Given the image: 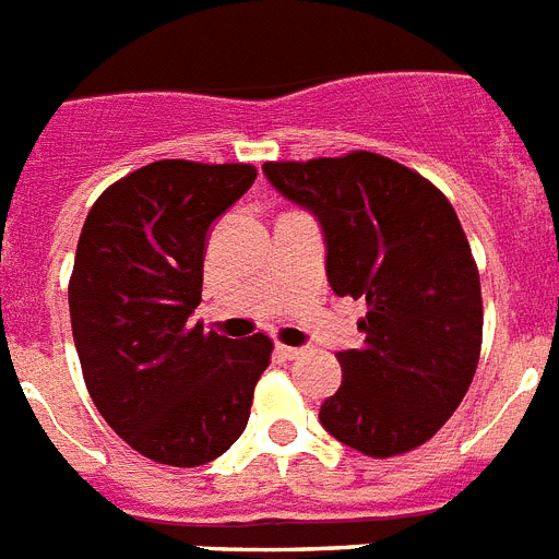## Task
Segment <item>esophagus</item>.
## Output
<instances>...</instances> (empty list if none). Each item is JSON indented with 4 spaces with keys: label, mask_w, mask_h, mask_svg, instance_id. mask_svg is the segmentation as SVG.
<instances>
[{
    "label": "esophagus",
    "mask_w": 559,
    "mask_h": 559,
    "mask_svg": "<svg viewBox=\"0 0 559 559\" xmlns=\"http://www.w3.org/2000/svg\"><path fill=\"white\" fill-rule=\"evenodd\" d=\"M276 353H280V356H283V359H297V356H299V353H302V350H299V347H290V345H276Z\"/></svg>",
    "instance_id": "34e87169"
}]
</instances>
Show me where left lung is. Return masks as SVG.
Here are the masks:
<instances>
[{"instance_id":"1","label":"left lung","mask_w":559,"mask_h":559,"mask_svg":"<svg viewBox=\"0 0 559 559\" xmlns=\"http://www.w3.org/2000/svg\"><path fill=\"white\" fill-rule=\"evenodd\" d=\"M262 171L325 228L333 294L367 302L365 342L336 353L342 388L319 421L367 457L416 450L464 402L484 342L478 265L455 209L416 169L365 150Z\"/></svg>"}]
</instances>
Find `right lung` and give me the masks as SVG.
I'll list each match as a JSON object with an SVG mask.
<instances>
[{
    "label": "right lung",
    "instance_id": "1",
    "mask_svg": "<svg viewBox=\"0 0 559 559\" xmlns=\"http://www.w3.org/2000/svg\"><path fill=\"white\" fill-rule=\"evenodd\" d=\"M251 164L155 160L102 192L70 274V322L84 384L132 450L203 466L246 429L271 365L265 333L228 338L192 325L206 231L251 189Z\"/></svg>",
    "mask_w": 559,
    "mask_h": 559
}]
</instances>
